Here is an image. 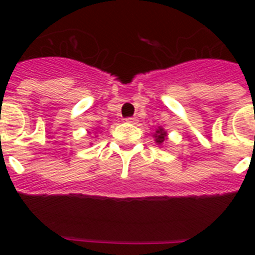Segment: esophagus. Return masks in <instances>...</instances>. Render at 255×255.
I'll return each mask as SVG.
<instances>
[{
    "instance_id": "34e87169",
    "label": "esophagus",
    "mask_w": 255,
    "mask_h": 255,
    "mask_svg": "<svg viewBox=\"0 0 255 255\" xmlns=\"http://www.w3.org/2000/svg\"><path fill=\"white\" fill-rule=\"evenodd\" d=\"M126 123L136 124V123H138V119H136V117H129V119H126Z\"/></svg>"
}]
</instances>
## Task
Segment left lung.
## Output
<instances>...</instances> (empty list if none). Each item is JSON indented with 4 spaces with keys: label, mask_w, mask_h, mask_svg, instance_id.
I'll use <instances>...</instances> for the list:
<instances>
[{
    "label": "left lung",
    "mask_w": 255,
    "mask_h": 255,
    "mask_svg": "<svg viewBox=\"0 0 255 255\" xmlns=\"http://www.w3.org/2000/svg\"><path fill=\"white\" fill-rule=\"evenodd\" d=\"M153 138H154V141L157 145H159V147H162L166 141H167V131L162 128V126H159L158 129L155 130V132L153 134Z\"/></svg>",
    "instance_id": "8db88e82"
}]
</instances>
